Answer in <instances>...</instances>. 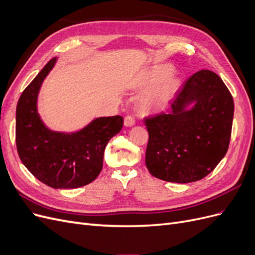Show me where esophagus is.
<instances>
[{
	"mask_svg": "<svg viewBox=\"0 0 255 255\" xmlns=\"http://www.w3.org/2000/svg\"><path fill=\"white\" fill-rule=\"evenodd\" d=\"M135 125V119L133 117H130V116H127L125 118V126L127 128H130Z\"/></svg>",
	"mask_w": 255,
	"mask_h": 255,
	"instance_id": "34e87169",
	"label": "esophagus"
}]
</instances>
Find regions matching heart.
<instances>
[{"label":"heart","mask_w":255,"mask_h":255,"mask_svg":"<svg viewBox=\"0 0 255 255\" xmlns=\"http://www.w3.org/2000/svg\"><path fill=\"white\" fill-rule=\"evenodd\" d=\"M172 72V66L159 65L145 69L135 76L133 87L136 89H144L159 83L141 98L140 109L143 112H164L171 103L181 85L179 78L170 76Z\"/></svg>","instance_id":"1"}]
</instances>
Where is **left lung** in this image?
Wrapping results in <instances>:
<instances>
[{
    "mask_svg": "<svg viewBox=\"0 0 255 255\" xmlns=\"http://www.w3.org/2000/svg\"><path fill=\"white\" fill-rule=\"evenodd\" d=\"M168 114L146 118L145 166L172 183H191L210 174L225 157L232 130V95L211 70L191 75L176 92Z\"/></svg>",
    "mask_w": 255,
    "mask_h": 255,
    "instance_id": "obj_1",
    "label": "left lung"
}]
</instances>
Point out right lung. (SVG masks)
I'll return each instance as SVG.
<instances>
[{"label":"right lung","mask_w":255,"mask_h":255,"mask_svg":"<svg viewBox=\"0 0 255 255\" xmlns=\"http://www.w3.org/2000/svg\"><path fill=\"white\" fill-rule=\"evenodd\" d=\"M52 58L22 92L16 111V142L21 161L36 179L55 189L85 186L100 174L105 146L123 126L121 116L99 117L72 133L50 129L38 113L41 85L55 66Z\"/></svg>","instance_id":"add662e5"}]
</instances>
